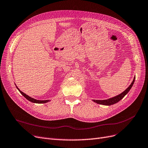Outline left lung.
Masks as SVG:
<instances>
[{"label": "left lung", "mask_w": 148, "mask_h": 148, "mask_svg": "<svg viewBox=\"0 0 148 148\" xmlns=\"http://www.w3.org/2000/svg\"><path fill=\"white\" fill-rule=\"evenodd\" d=\"M135 78L134 79L132 82L131 83V84L129 86V87L127 88V89H126L125 91H124L123 93H121V94L119 95L118 96H116L115 97H113L112 98L108 99H105V100H93L94 102H95L98 104H103V105H106V106H110L112 104H114L116 103L117 102H119V101L123 98V97H125L126 95L129 92V91L131 89V87H132L134 83V81H135Z\"/></svg>", "instance_id": "left-lung-1"}]
</instances>
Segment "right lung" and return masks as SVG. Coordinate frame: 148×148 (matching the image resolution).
I'll return each instance as SVG.
<instances>
[{"instance_id": "add662e5", "label": "right lung", "mask_w": 148, "mask_h": 148, "mask_svg": "<svg viewBox=\"0 0 148 148\" xmlns=\"http://www.w3.org/2000/svg\"><path fill=\"white\" fill-rule=\"evenodd\" d=\"M17 89H18V90L21 92V93L22 95L26 99H27L28 101H31V102H32V103H47L48 101H49V100H37V99H34V98H31L30 97H29V96H28L27 95H26L25 93H24L23 92H22V91H21L19 88H18V87H17Z\"/></svg>"}]
</instances>
